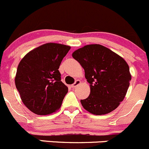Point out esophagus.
<instances>
[{"label":"esophagus","mask_w":149,"mask_h":149,"mask_svg":"<svg viewBox=\"0 0 149 149\" xmlns=\"http://www.w3.org/2000/svg\"><path fill=\"white\" fill-rule=\"evenodd\" d=\"M80 83H81V81H80V80H76V81H75V83H74V84H72L71 86H72V88H74L77 87V86H79V85H80Z\"/></svg>","instance_id":"1"}]
</instances>
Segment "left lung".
<instances>
[{
    "instance_id": "left-lung-1",
    "label": "left lung",
    "mask_w": 149,
    "mask_h": 149,
    "mask_svg": "<svg viewBox=\"0 0 149 149\" xmlns=\"http://www.w3.org/2000/svg\"><path fill=\"white\" fill-rule=\"evenodd\" d=\"M72 57L85 70L90 83L88 97L80 100L83 108L93 115H104L124 100L131 80L126 61L106 47L88 45L77 49Z\"/></svg>"
}]
</instances>
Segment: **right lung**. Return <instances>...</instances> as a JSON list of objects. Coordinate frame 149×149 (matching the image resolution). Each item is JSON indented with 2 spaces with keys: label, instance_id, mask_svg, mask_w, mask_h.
I'll return each instance as SVG.
<instances>
[{
  "label": "right lung",
  "instance_id": "right-lung-1",
  "mask_svg": "<svg viewBox=\"0 0 149 149\" xmlns=\"http://www.w3.org/2000/svg\"><path fill=\"white\" fill-rule=\"evenodd\" d=\"M47 43L28 52L20 61L15 86L23 104L37 115H49L61 107L68 87L61 81L59 66L70 49Z\"/></svg>",
  "mask_w": 149,
  "mask_h": 149
}]
</instances>
